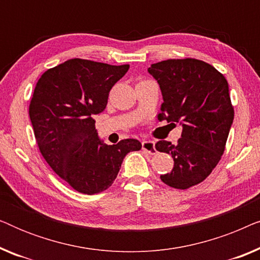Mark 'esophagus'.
Returning <instances> with one entry per match:
<instances>
[{
	"mask_svg": "<svg viewBox=\"0 0 260 260\" xmlns=\"http://www.w3.org/2000/svg\"><path fill=\"white\" fill-rule=\"evenodd\" d=\"M142 149H143L144 151L149 152L150 155H155L156 152V149H155V142L154 141H143L142 142Z\"/></svg>",
	"mask_w": 260,
	"mask_h": 260,
	"instance_id": "34e87169",
	"label": "esophagus"
}]
</instances>
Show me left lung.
I'll use <instances>...</instances> for the list:
<instances>
[{"label":"left lung","instance_id":"left-lung-1","mask_svg":"<svg viewBox=\"0 0 260 260\" xmlns=\"http://www.w3.org/2000/svg\"><path fill=\"white\" fill-rule=\"evenodd\" d=\"M148 72L162 92L158 120L182 126L177 144L168 141L155 144L156 150L174 159L173 170L161 175V180L173 188L187 189L202 182L225 151L234 118L229 83L212 65L190 58L152 63Z\"/></svg>","mask_w":260,"mask_h":260}]
</instances>
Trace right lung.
<instances>
[{"label": "right lung", "instance_id": "1", "mask_svg": "<svg viewBox=\"0 0 260 260\" xmlns=\"http://www.w3.org/2000/svg\"><path fill=\"white\" fill-rule=\"evenodd\" d=\"M84 59H70L46 71L29 105L35 140L49 167L79 193L108 189L127 152L141 150L135 138L108 145L93 119L108 104L109 92L129 70Z\"/></svg>", "mask_w": 260, "mask_h": 260}]
</instances>
